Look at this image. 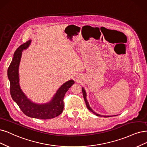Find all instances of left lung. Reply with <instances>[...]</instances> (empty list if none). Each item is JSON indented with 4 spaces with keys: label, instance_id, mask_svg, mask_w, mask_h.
I'll list each match as a JSON object with an SVG mask.
<instances>
[{
    "label": "left lung",
    "instance_id": "left-lung-1",
    "mask_svg": "<svg viewBox=\"0 0 147 147\" xmlns=\"http://www.w3.org/2000/svg\"><path fill=\"white\" fill-rule=\"evenodd\" d=\"M82 93H83V96H84V100H85V102L86 107H87V108L90 111H91L92 113H93L94 115H96L97 116H103V117H111L112 116H103V115H99V114H97L96 112H94L93 110L91 109V108L90 107V106L89 105V103L88 102L87 99H86V91H85V89L84 88H82Z\"/></svg>",
    "mask_w": 147,
    "mask_h": 147
}]
</instances>
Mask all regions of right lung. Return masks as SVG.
I'll use <instances>...</instances> for the list:
<instances>
[{"label": "right lung", "mask_w": 147, "mask_h": 147, "mask_svg": "<svg viewBox=\"0 0 147 147\" xmlns=\"http://www.w3.org/2000/svg\"><path fill=\"white\" fill-rule=\"evenodd\" d=\"M31 42V40H29L16 50L12 61L8 67V78L10 82V94L13 100L27 116L40 119H52L62 113L64 96L74 84V81L69 80L64 83L58 89L51 100L46 104H36L29 99L20 88L19 67L22 51L28 48Z\"/></svg>", "instance_id": "add662e5"}]
</instances>
